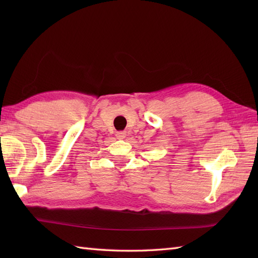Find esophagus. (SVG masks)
<instances>
[{"label": "esophagus", "instance_id": "esophagus-1", "mask_svg": "<svg viewBox=\"0 0 258 258\" xmlns=\"http://www.w3.org/2000/svg\"><path fill=\"white\" fill-rule=\"evenodd\" d=\"M116 138L117 139H119V140H123V139H125L126 138V132L125 131H120V132H116Z\"/></svg>", "mask_w": 258, "mask_h": 258}]
</instances>
